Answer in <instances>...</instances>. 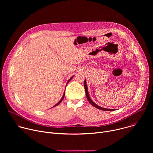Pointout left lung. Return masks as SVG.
Segmentation results:
<instances>
[{"label": "left lung", "instance_id": "1", "mask_svg": "<svg viewBox=\"0 0 153 153\" xmlns=\"http://www.w3.org/2000/svg\"><path fill=\"white\" fill-rule=\"evenodd\" d=\"M84 87H85V93H86V96L87 99H88V102L91 103V105H92L93 106L99 109V110H103V111H114L115 110L114 109H108V108H102L99 105H97L96 103H95L90 98V95H89V93H88V86H87V84H86V79H85L84 81Z\"/></svg>", "mask_w": 153, "mask_h": 153}]
</instances>
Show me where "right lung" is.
<instances>
[{"label":"right lung","instance_id":"1","mask_svg":"<svg viewBox=\"0 0 153 153\" xmlns=\"http://www.w3.org/2000/svg\"><path fill=\"white\" fill-rule=\"evenodd\" d=\"M73 76H72V77H71V78H70V79L68 80V82H67V85H66V86L67 85V84L68 83V82H70V80L72 79V78H73ZM65 91H64V93H63V96H62V97L61 98V99H60V100H59V102L58 103H56V105H54L53 107H55V106H57L59 104H60V103H61V102L63 100V98H64V96H65Z\"/></svg>","mask_w":153,"mask_h":153}]
</instances>
